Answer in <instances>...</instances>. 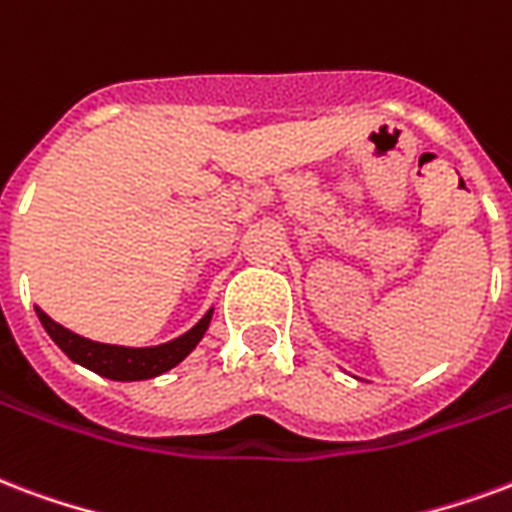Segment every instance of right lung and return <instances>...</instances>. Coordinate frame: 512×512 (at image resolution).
Returning a JSON list of instances; mask_svg holds the SVG:
<instances>
[{
  "label": "right lung",
  "mask_w": 512,
  "mask_h": 512,
  "mask_svg": "<svg viewBox=\"0 0 512 512\" xmlns=\"http://www.w3.org/2000/svg\"><path fill=\"white\" fill-rule=\"evenodd\" d=\"M211 314H214V309H208L187 333H181L179 339H170V342L157 344V347H119V344H102L92 342V339H83V336L73 333L70 328L54 323L43 309H37V317H40V323L48 331V336L54 339L56 347L70 361L81 363V366L92 369L100 377L119 382L151 380V377H160V374H165L173 366H179L189 352L198 347L203 333L208 331Z\"/></svg>",
  "instance_id": "right-lung-1"
}]
</instances>
